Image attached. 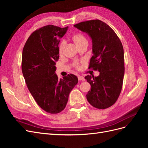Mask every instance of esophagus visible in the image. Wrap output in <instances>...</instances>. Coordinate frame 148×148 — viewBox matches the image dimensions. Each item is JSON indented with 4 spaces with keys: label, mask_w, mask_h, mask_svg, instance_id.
Instances as JSON below:
<instances>
[{
    "label": "esophagus",
    "mask_w": 148,
    "mask_h": 148,
    "mask_svg": "<svg viewBox=\"0 0 148 148\" xmlns=\"http://www.w3.org/2000/svg\"><path fill=\"white\" fill-rule=\"evenodd\" d=\"M78 78V80H79V81H84V78L83 77H82V76L79 75Z\"/></svg>",
    "instance_id": "34e87169"
}]
</instances>
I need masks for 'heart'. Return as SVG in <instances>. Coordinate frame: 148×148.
<instances>
[{
	"label": "heart",
	"mask_w": 148,
	"mask_h": 148,
	"mask_svg": "<svg viewBox=\"0 0 148 148\" xmlns=\"http://www.w3.org/2000/svg\"><path fill=\"white\" fill-rule=\"evenodd\" d=\"M73 41L75 43L76 45H78L79 44H82L84 42H87V39L85 38L84 36L80 33H77L73 35V36L72 38ZM65 46V42L64 41H62L59 45V52L62 53L64 51V48ZM76 66H78V64L76 63Z\"/></svg>",
	"instance_id": "heart-1"
}]
</instances>
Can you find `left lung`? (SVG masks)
Wrapping results in <instances>:
<instances>
[{
    "label": "left lung",
    "instance_id": "8db88e82",
    "mask_svg": "<svg viewBox=\"0 0 148 148\" xmlns=\"http://www.w3.org/2000/svg\"><path fill=\"white\" fill-rule=\"evenodd\" d=\"M74 26L91 39L93 55L89 69L99 71L97 77H85L91 84L87 100L96 108H108L117 100L122 88L125 73L122 44L114 31L101 20L83 21Z\"/></svg>",
    "mask_w": 148,
    "mask_h": 148
}]
</instances>
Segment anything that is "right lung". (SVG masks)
<instances>
[{"label":"right lung","mask_w":148,"mask_h":148,"mask_svg":"<svg viewBox=\"0 0 148 148\" xmlns=\"http://www.w3.org/2000/svg\"><path fill=\"white\" fill-rule=\"evenodd\" d=\"M68 28L53 25L39 28L31 34L22 52L21 70L29 91L40 107L51 114L65 109L70 91L78 82L73 74L59 79L56 73L60 39Z\"/></svg>","instance_id":"add662e5"}]
</instances>
